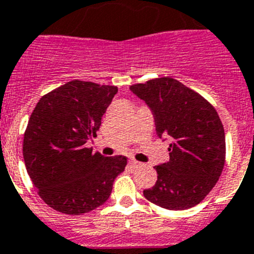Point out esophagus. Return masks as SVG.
Listing matches in <instances>:
<instances>
[{
  "label": "esophagus",
  "mask_w": 254,
  "mask_h": 254,
  "mask_svg": "<svg viewBox=\"0 0 254 254\" xmlns=\"http://www.w3.org/2000/svg\"><path fill=\"white\" fill-rule=\"evenodd\" d=\"M129 164H130V166L134 167V169H138V167H142L143 166L142 162H138V161H136V160H130Z\"/></svg>",
  "instance_id": "34e87169"
}]
</instances>
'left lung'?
<instances>
[{"label": "left lung", "mask_w": 254, "mask_h": 254, "mask_svg": "<svg viewBox=\"0 0 254 254\" xmlns=\"http://www.w3.org/2000/svg\"><path fill=\"white\" fill-rule=\"evenodd\" d=\"M151 107L157 135L170 138V161L154 166L157 182L143 190L162 208L182 211L197 206L219 182L226 143L220 116L204 97L179 80L162 76L130 85Z\"/></svg>", "instance_id": "1"}]
</instances>
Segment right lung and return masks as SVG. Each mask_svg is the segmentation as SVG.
<instances>
[{
	"mask_svg": "<svg viewBox=\"0 0 254 254\" xmlns=\"http://www.w3.org/2000/svg\"><path fill=\"white\" fill-rule=\"evenodd\" d=\"M115 85L71 80L42 97L23 140L26 171L39 197L65 215H83L109 199L125 156L105 157L87 148L118 93Z\"/></svg>",
	"mask_w": 254,
	"mask_h": 254,
	"instance_id": "right-lung-1",
	"label": "right lung"
}]
</instances>
